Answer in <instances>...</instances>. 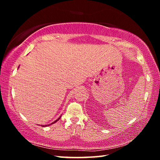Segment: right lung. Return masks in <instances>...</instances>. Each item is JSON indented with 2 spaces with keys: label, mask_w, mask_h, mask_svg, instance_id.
I'll return each instance as SVG.
<instances>
[{
  "label": "right lung",
  "mask_w": 160,
  "mask_h": 160,
  "mask_svg": "<svg viewBox=\"0 0 160 160\" xmlns=\"http://www.w3.org/2000/svg\"><path fill=\"white\" fill-rule=\"evenodd\" d=\"M60 118H61V115H60V116L56 120H55V121H54L53 122H52V123H51L50 124H47V125H40V126H42V127H47V126H50V125H52V124H54V123H56V122L57 121H58V120H60Z\"/></svg>",
  "instance_id": "obj_1"
}]
</instances>
